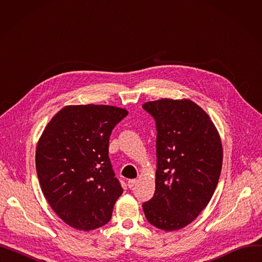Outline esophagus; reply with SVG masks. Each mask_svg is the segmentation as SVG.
<instances>
[{
  "label": "esophagus",
  "instance_id": "esophagus-1",
  "mask_svg": "<svg viewBox=\"0 0 262 262\" xmlns=\"http://www.w3.org/2000/svg\"><path fill=\"white\" fill-rule=\"evenodd\" d=\"M137 182H138V180H129V181L127 182V186H128V188H129V189L134 188V187L136 186Z\"/></svg>",
  "mask_w": 262,
  "mask_h": 262
}]
</instances>
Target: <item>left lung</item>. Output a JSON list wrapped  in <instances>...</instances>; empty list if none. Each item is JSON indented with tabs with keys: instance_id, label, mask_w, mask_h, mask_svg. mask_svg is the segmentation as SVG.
<instances>
[{
	"instance_id": "1",
	"label": "left lung",
	"mask_w": 262,
	"mask_h": 262,
	"mask_svg": "<svg viewBox=\"0 0 262 262\" xmlns=\"http://www.w3.org/2000/svg\"><path fill=\"white\" fill-rule=\"evenodd\" d=\"M156 123V188L142 204L147 221L162 230L190 224L208 205L222 170V143L212 121L190 100L143 104Z\"/></svg>"
}]
</instances>
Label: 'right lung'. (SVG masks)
<instances>
[{"label": "right lung", "mask_w": 262, "mask_h": 262, "mask_svg": "<svg viewBox=\"0 0 262 262\" xmlns=\"http://www.w3.org/2000/svg\"><path fill=\"white\" fill-rule=\"evenodd\" d=\"M128 115L107 105L67 106L53 117L36 149V170L52 209L79 230L112 219L123 193L108 156L109 137Z\"/></svg>", "instance_id": "obj_1"}]
</instances>
